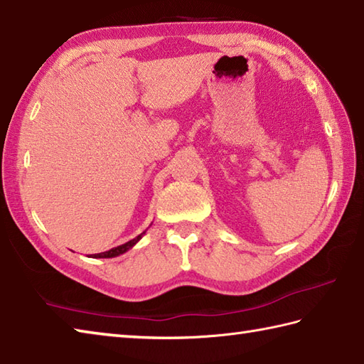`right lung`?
<instances>
[{"instance_id":"obj_1","label":"right lung","mask_w":364,"mask_h":364,"mask_svg":"<svg viewBox=\"0 0 364 364\" xmlns=\"http://www.w3.org/2000/svg\"><path fill=\"white\" fill-rule=\"evenodd\" d=\"M146 234V231L144 232H141L139 235H136L135 239H132V240H129L127 243H122V245H119V247H114V248H111V250H108V251H103V253H97V255H91L89 257H94V259H97V257H116V256H121V255H124L125 251H129L130 248H133L135 247V245L141 240V237H143Z\"/></svg>"}]
</instances>
